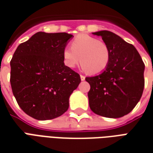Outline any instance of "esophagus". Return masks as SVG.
<instances>
[{
  "instance_id": "34e87169",
  "label": "esophagus",
  "mask_w": 153,
  "mask_h": 153,
  "mask_svg": "<svg viewBox=\"0 0 153 153\" xmlns=\"http://www.w3.org/2000/svg\"><path fill=\"white\" fill-rule=\"evenodd\" d=\"M80 79H81V80H82V81H84V80H85V76L83 75H80Z\"/></svg>"
}]
</instances>
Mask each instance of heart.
Returning <instances> with one entry per match:
<instances>
[{"label":"heart","instance_id":"b5f03b06","mask_svg":"<svg viewBox=\"0 0 153 153\" xmlns=\"http://www.w3.org/2000/svg\"><path fill=\"white\" fill-rule=\"evenodd\" d=\"M111 51L106 42L88 35H79L73 40L71 48L63 51L65 65L74 68L80 63L82 69L90 74L96 75L102 73L108 66Z\"/></svg>","mask_w":153,"mask_h":153}]
</instances>
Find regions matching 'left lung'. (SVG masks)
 Instances as JSON below:
<instances>
[{"label": "left lung", "instance_id": "8db88e82", "mask_svg": "<svg viewBox=\"0 0 153 153\" xmlns=\"http://www.w3.org/2000/svg\"><path fill=\"white\" fill-rule=\"evenodd\" d=\"M108 45L111 58L101 74L86 77L91 88L88 96L94 113L107 118H121L139 102L145 87V64L132 44L108 30L93 33Z\"/></svg>", "mask_w": 153, "mask_h": 153}]
</instances>
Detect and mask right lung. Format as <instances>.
<instances>
[{
  "label": "right lung",
  "mask_w": 153,
  "mask_h": 153,
  "mask_svg": "<svg viewBox=\"0 0 153 153\" xmlns=\"http://www.w3.org/2000/svg\"><path fill=\"white\" fill-rule=\"evenodd\" d=\"M73 35L37 32L19 44L10 62V83L19 107L38 120L59 117L69 108L80 76L65 65L63 51Z\"/></svg>",
  "instance_id": "right-lung-1"
}]
</instances>
